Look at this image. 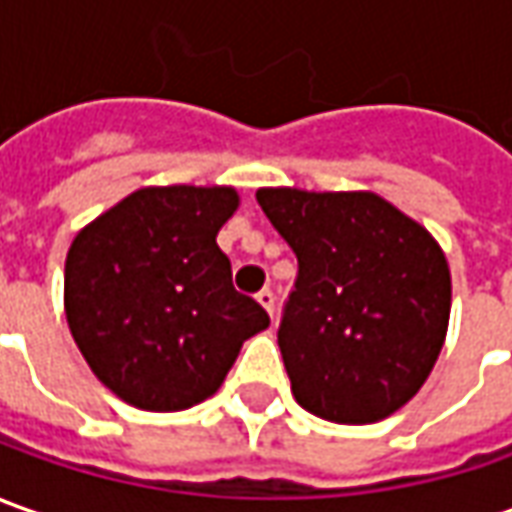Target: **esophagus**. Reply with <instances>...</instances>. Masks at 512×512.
Masks as SVG:
<instances>
[{
  "label": "esophagus",
  "instance_id": "34e87169",
  "mask_svg": "<svg viewBox=\"0 0 512 512\" xmlns=\"http://www.w3.org/2000/svg\"><path fill=\"white\" fill-rule=\"evenodd\" d=\"M257 303L263 306V309L269 311V317H274V294L269 289H263L257 294Z\"/></svg>",
  "mask_w": 512,
  "mask_h": 512
}]
</instances>
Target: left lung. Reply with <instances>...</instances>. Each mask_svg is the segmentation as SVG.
Instances as JSON below:
<instances>
[{
  "instance_id": "obj_1",
  "label": "left lung",
  "mask_w": 512,
  "mask_h": 512,
  "mask_svg": "<svg viewBox=\"0 0 512 512\" xmlns=\"http://www.w3.org/2000/svg\"><path fill=\"white\" fill-rule=\"evenodd\" d=\"M257 203L300 263L277 331L294 399L340 425L397 414L448 337L439 240L371 189L260 186Z\"/></svg>"
}]
</instances>
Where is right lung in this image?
I'll return each instance as SVG.
<instances>
[{
    "mask_svg": "<svg viewBox=\"0 0 512 512\" xmlns=\"http://www.w3.org/2000/svg\"><path fill=\"white\" fill-rule=\"evenodd\" d=\"M238 206L235 186H141L70 243L67 326L98 382L127 405H198L269 328V314L235 291L218 246Z\"/></svg>",
    "mask_w": 512,
    "mask_h": 512,
    "instance_id": "add662e5",
    "label": "right lung"
}]
</instances>
